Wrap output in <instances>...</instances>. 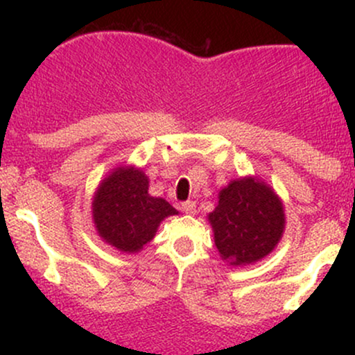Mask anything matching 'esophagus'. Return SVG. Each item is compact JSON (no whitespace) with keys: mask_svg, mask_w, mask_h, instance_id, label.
<instances>
[{"mask_svg":"<svg viewBox=\"0 0 355 355\" xmlns=\"http://www.w3.org/2000/svg\"><path fill=\"white\" fill-rule=\"evenodd\" d=\"M180 209H182L183 214H187V215H195V211H197V205H195V202L189 200V202L182 203Z\"/></svg>","mask_w":355,"mask_h":355,"instance_id":"esophagus-1","label":"esophagus"}]
</instances>
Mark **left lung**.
<instances>
[{
    "label": "left lung",
    "instance_id": "left-lung-1",
    "mask_svg": "<svg viewBox=\"0 0 355 355\" xmlns=\"http://www.w3.org/2000/svg\"><path fill=\"white\" fill-rule=\"evenodd\" d=\"M220 259L232 267L252 266L279 245L285 230L282 198L255 175L232 180L207 215Z\"/></svg>",
    "mask_w": 355,
    "mask_h": 355
}]
</instances>
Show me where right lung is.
I'll return each instance as SVG.
<instances>
[{
    "mask_svg": "<svg viewBox=\"0 0 355 355\" xmlns=\"http://www.w3.org/2000/svg\"><path fill=\"white\" fill-rule=\"evenodd\" d=\"M148 177L135 165L113 168L96 187L92 200L95 230L105 243L123 254H137L152 242L158 227L178 215L165 198L148 193Z\"/></svg>",
    "mask_w": 355,
    "mask_h": 355,
    "instance_id": "right-lung-1",
    "label": "right lung"
}]
</instances>
